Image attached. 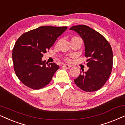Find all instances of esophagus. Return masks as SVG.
<instances>
[{
    "mask_svg": "<svg viewBox=\"0 0 125 125\" xmlns=\"http://www.w3.org/2000/svg\"><path fill=\"white\" fill-rule=\"evenodd\" d=\"M71 66V65H70V64H64L63 65V67L66 68V69H69Z\"/></svg>",
    "mask_w": 125,
    "mask_h": 125,
    "instance_id": "esophagus-1",
    "label": "esophagus"
}]
</instances>
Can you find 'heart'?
Wrapping results in <instances>:
<instances>
[{"label": "heart", "mask_w": 125, "mask_h": 125, "mask_svg": "<svg viewBox=\"0 0 125 125\" xmlns=\"http://www.w3.org/2000/svg\"><path fill=\"white\" fill-rule=\"evenodd\" d=\"M74 38H76V37H74Z\"/></svg>", "instance_id": "b5f03b06"}]
</instances>
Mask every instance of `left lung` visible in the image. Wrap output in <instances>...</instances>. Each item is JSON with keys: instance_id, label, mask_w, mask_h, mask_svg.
<instances>
[{"instance_id": "8db88e82", "label": "left lung", "mask_w": 125, "mask_h": 125, "mask_svg": "<svg viewBox=\"0 0 125 125\" xmlns=\"http://www.w3.org/2000/svg\"><path fill=\"white\" fill-rule=\"evenodd\" d=\"M70 30L79 35L84 44V55L89 58V70L81 71L74 79L76 85L87 92L100 89L109 79L113 68V51L110 44L101 34L85 25L73 26Z\"/></svg>"}]
</instances>
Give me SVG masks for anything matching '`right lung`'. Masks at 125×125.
Instances as JSON below:
<instances>
[{
    "mask_svg": "<svg viewBox=\"0 0 125 125\" xmlns=\"http://www.w3.org/2000/svg\"><path fill=\"white\" fill-rule=\"evenodd\" d=\"M67 29V27L41 26L18 38L12 50V61L16 76L24 85L38 90L50 82L59 66L42 61L43 54Z\"/></svg>",
    "mask_w": 125,
    "mask_h": 125,
    "instance_id": "right-lung-1",
    "label": "right lung"
}]
</instances>
